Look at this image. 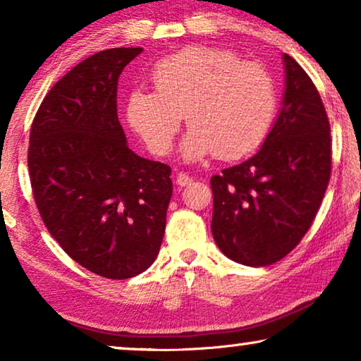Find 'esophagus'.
<instances>
[{
    "instance_id": "34e87169",
    "label": "esophagus",
    "mask_w": 361,
    "mask_h": 361,
    "mask_svg": "<svg viewBox=\"0 0 361 361\" xmlns=\"http://www.w3.org/2000/svg\"><path fill=\"white\" fill-rule=\"evenodd\" d=\"M176 182H177V185L185 187V185H190L192 182H194V179H192L189 174H185V172H179V174L176 176Z\"/></svg>"
}]
</instances>
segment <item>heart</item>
I'll return each instance as SVG.
<instances>
[{
  "label": "heart",
  "instance_id": "obj_1",
  "mask_svg": "<svg viewBox=\"0 0 361 361\" xmlns=\"http://www.w3.org/2000/svg\"><path fill=\"white\" fill-rule=\"evenodd\" d=\"M156 90L135 88L126 115L156 156L169 154L184 113L190 130L180 145L187 161L214 154L240 159L263 145L273 126L278 90L263 66L214 47H190L152 71Z\"/></svg>",
  "mask_w": 361,
  "mask_h": 361
}]
</instances>
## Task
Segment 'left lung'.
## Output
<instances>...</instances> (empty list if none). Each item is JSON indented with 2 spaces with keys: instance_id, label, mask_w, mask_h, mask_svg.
I'll use <instances>...</instances> for the list:
<instances>
[{
  "instance_id": "1",
  "label": "left lung",
  "mask_w": 361,
  "mask_h": 361,
  "mask_svg": "<svg viewBox=\"0 0 361 361\" xmlns=\"http://www.w3.org/2000/svg\"><path fill=\"white\" fill-rule=\"evenodd\" d=\"M283 106L261 149L210 179L212 233L226 258L246 266L283 259L317 215L332 171V140L314 82L284 54Z\"/></svg>"
}]
</instances>
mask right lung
<instances>
[{
    "label": "right lung",
    "mask_w": 361,
    "mask_h": 361,
    "mask_svg": "<svg viewBox=\"0 0 361 361\" xmlns=\"http://www.w3.org/2000/svg\"><path fill=\"white\" fill-rule=\"evenodd\" d=\"M141 52L106 49L73 67L44 97L29 136L44 225L73 261L108 279L154 263L172 197L171 167L135 154L118 121V78Z\"/></svg>",
    "instance_id": "right-lung-1"
}]
</instances>
